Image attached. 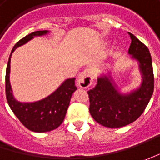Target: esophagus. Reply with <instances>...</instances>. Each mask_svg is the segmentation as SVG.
I'll return each mask as SVG.
<instances>
[{
	"label": "esophagus",
	"instance_id": "34e87169",
	"mask_svg": "<svg viewBox=\"0 0 160 160\" xmlns=\"http://www.w3.org/2000/svg\"><path fill=\"white\" fill-rule=\"evenodd\" d=\"M93 83V72L91 69H85L78 76L77 84L81 88H88Z\"/></svg>",
	"mask_w": 160,
	"mask_h": 160
}]
</instances>
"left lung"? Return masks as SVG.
<instances>
[{
  "label": "left lung",
  "mask_w": 160,
  "mask_h": 160,
  "mask_svg": "<svg viewBox=\"0 0 160 160\" xmlns=\"http://www.w3.org/2000/svg\"><path fill=\"white\" fill-rule=\"evenodd\" d=\"M129 34L132 42L128 54L138 63L142 77L140 85L123 92L113 79L110 68L100 74L95 87L88 91L91 116L97 123L109 128H119L137 119L147 107L154 90L151 53L133 34Z\"/></svg>",
  "instance_id": "obj_1"
}]
</instances>
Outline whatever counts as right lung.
Listing matches in <instances>:
<instances>
[{
  "label": "right lung",
  "mask_w": 160,
  "mask_h": 160,
  "mask_svg": "<svg viewBox=\"0 0 160 160\" xmlns=\"http://www.w3.org/2000/svg\"><path fill=\"white\" fill-rule=\"evenodd\" d=\"M49 33L50 31L48 30L35 31L18 41L11 51L6 69V97L9 108L24 126L30 131L35 132H50L62 124L69 106L71 97L77 89L75 84L76 78H68L52 93L36 102H19L13 95L9 81L10 58L12 52L34 37L46 35Z\"/></svg>",
  "instance_id": "right-lung-1"
}]
</instances>
